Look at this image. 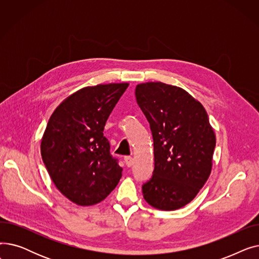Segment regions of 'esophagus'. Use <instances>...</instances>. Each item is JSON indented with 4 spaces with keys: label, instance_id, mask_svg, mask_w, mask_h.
Instances as JSON below:
<instances>
[{
    "label": "esophagus",
    "instance_id": "1",
    "mask_svg": "<svg viewBox=\"0 0 259 259\" xmlns=\"http://www.w3.org/2000/svg\"><path fill=\"white\" fill-rule=\"evenodd\" d=\"M125 162H126V165H127V167H131L132 165H133V157L132 156H125Z\"/></svg>",
    "mask_w": 259,
    "mask_h": 259
}]
</instances>
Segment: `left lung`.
<instances>
[{
	"instance_id": "left-lung-1",
	"label": "left lung",
	"mask_w": 259,
	"mask_h": 259,
	"mask_svg": "<svg viewBox=\"0 0 259 259\" xmlns=\"http://www.w3.org/2000/svg\"><path fill=\"white\" fill-rule=\"evenodd\" d=\"M153 135L154 171L143 186L155 209L178 210L192 201L208 181L216 138L206 109L185 89L161 81L135 88Z\"/></svg>"
}]
</instances>
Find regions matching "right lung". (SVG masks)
<instances>
[{"instance_id":"obj_1","label":"right lung","mask_w":259,"mask_h":259,"mask_svg":"<svg viewBox=\"0 0 259 259\" xmlns=\"http://www.w3.org/2000/svg\"><path fill=\"white\" fill-rule=\"evenodd\" d=\"M128 83L84 87L67 97L51 114L40 154L59 191L78 206H93L117 186L122 168L110 155L106 121Z\"/></svg>"}]
</instances>
